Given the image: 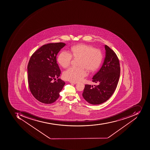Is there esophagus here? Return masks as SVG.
Masks as SVG:
<instances>
[{
	"label": "esophagus",
	"instance_id": "34e87169",
	"mask_svg": "<svg viewBox=\"0 0 150 150\" xmlns=\"http://www.w3.org/2000/svg\"><path fill=\"white\" fill-rule=\"evenodd\" d=\"M70 83H73V84H76L77 83V82H70Z\"/></svg>",
	"mask_w": 150,
	"mask_h": 150
}]
</instances>
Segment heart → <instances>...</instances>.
Here are the masks:
<instances>
[{"instance_id": "1", "label": "heart", "mask_w": 150, "mask_h": 150, "mask_svg": "<svg viewBox=\"0 0 150 150\" xmlns=\"http://www.w3.org/2000/svg\"><path fill=\"white\" fill-rule=\"evenodd\" d=\"M72 58L79 59V67L68 68L63 74V77L71 82H79L87 75V71H94L101 64L103 54L99 49L85 44H79L71 48V52L63 51L59 54L58 61L64 68L70 65Z\"/></svg>"}]
</instances>
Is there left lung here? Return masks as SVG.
Masks as SVG:
<instances>
[{"label":"left lung","instance_id":"1","mask_svg":"<svg viewBox=\"0 0 150 150\" xmlns=\"http://www.w3.org/2000/svg\"><path fill=\"white\" fill-rule=\"evenodd\" d=\"M105 49L104 62L92 80L98 84L94 87L85 84L83 92V98L92 104H101L108 100L115 90L120 78V68L119 58L108 46L105 45Z\"/></svg>","mask_w":150,"mask_h":150}]
</instances>
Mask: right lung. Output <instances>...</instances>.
Masks as SVG:
<instances>
[{"mask_svg":"<svg viewBox=\"0 0 150 150\" xmlns=\"http://www.w3.org/2000/svg\"><path fill=\"white\" fill-rule=\"evenodd\" d=\"M62 42L49 43L36 50L30 57L27 66L29 88L40 102L50 104L59 97L65 83L58 79L61 70L57 63V55L65 46ZM58 79L55 81L53 80Z\"/></svg>","mask_w":150,"mask_h":150,"instance_id":"add662e5","label":"right lung"}]
</instances>
